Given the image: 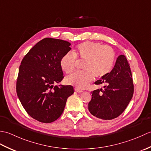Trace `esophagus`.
Listing matches in <instances>:
<instances>
[{"mask_svg": "<svg viewBox=\"0 0 151 151\" xmlns=\"http://www.w3.org/2000/svg\"><path fill=\"white\" fill-rule=\"evenodd\" d=\"M75 91L77 92V93H82V92H83V91L82 90H81V89H78V88H75Z\"/></svg>", "mask_w": 151, "mask_h": 151, "instance_id": "1", "label": "esophagus"}]
</instances>
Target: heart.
<instances>
[{
    "label": "heart",
    "instance_id": "obj_1",
    "mask_svg": "<svg viewBox=\"0 0 151 151\" xmlns=\"http://www.w3.org/2000/svg\"><path fill=\"white\" fill-rule=\"evenodd\" d=\"M76 58L84 62L83 71L76 73L66 78L67 84L79 89H84L96 79L106 77L113 68L115 52L113 48L100 43L85 41L78 44L74 54L68 52L62 57L60 65L63 72L72 73L76 69Z\"/></svg>",
    "mask_w": 151,
    "mask_h": 151
}]
</instances>
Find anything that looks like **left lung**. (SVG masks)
Wrapping results in <instances>:
<instances>
[{
    "mask_svg": "<svg viewBox=\"0 0 151 151\" xmlns=\"http://www.w3.org/2000/svg\"><path fill=\"white\" fill-rule=\"evenodd\" d=\"M104 88L91 91L89 111L102 120H111L123 113L134 94L132 73L127 58L119 56L108 75L95 82Z\"/></svg>",
    "mask_w": 151,
    "mask_h": 151,
    "instance_id": "1",
    "label": "left lung"
}]
</instances>
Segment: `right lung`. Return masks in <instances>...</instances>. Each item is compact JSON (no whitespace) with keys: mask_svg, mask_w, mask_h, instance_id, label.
Returning <instances> with one entry per match:
<instances>
[{"mask_svg":"<svg viewBox=\"0 0 151 151\" xmlns=\"http://www.w3.org/2000/svg\"><path fill=\"white\" fill-rule=\"evenodd\" d=\"M68 41L44 38L28 51L19 66L16 91L27 114L50 123L62 114L72 86H54L63 78L60 60L71 49Z\"/></svg>","mask_w":151,"mask_h":151,"instance_id":"1","label":"right lung"}]
</instances>
